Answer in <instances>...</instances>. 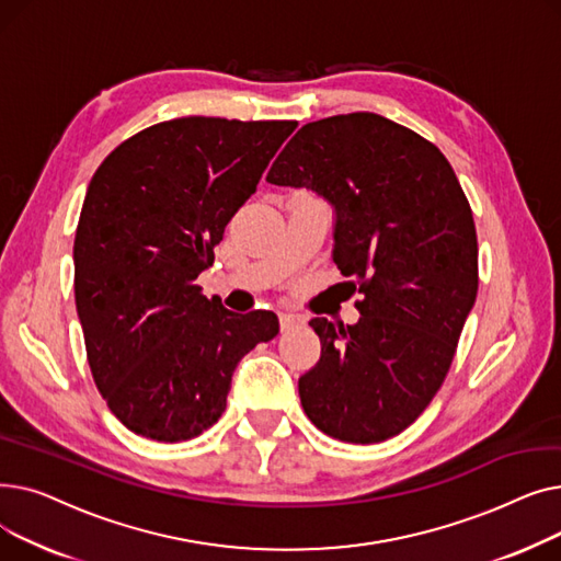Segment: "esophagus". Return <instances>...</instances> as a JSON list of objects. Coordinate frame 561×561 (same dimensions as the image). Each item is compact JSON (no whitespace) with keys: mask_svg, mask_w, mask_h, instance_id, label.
Segmentation results:
<instances>
[{"mask_svg":"<svg viewBox=\"0 0 561 561\" xmlns=\"http://www.w3.org/2000/svg\"><path fill=\"white\" fill-rule=\"evenodd\" d=\"M300 322H302L300 316H293V313H282V316H279V328H282V332H288V330H293V328H298Z\"/></svg>","mask_w":561,"mask_h":561,"instance_id":"34e87169","label":"esophagus"}]
</instances>
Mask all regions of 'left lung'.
<instances>
[{
  "label": "left lung",
  "instance_id": "obj_1",
  "mask_svg": "<svg viewBox=\"0 0 561 561\" xmlns=\"http://www.w3.org/2000/svg\"><path fill=\"white\" fill-rule=\"evenodd\" d=\"M265 182L334 206V263L364 293L355 325L309 322L320 362L298 381L305 414L347 444L400 434L444 385L478 298V233L453 165L416 131L362 111L305 125Z\"/></svg>",
  "mask_w": 561,
  "mask_h": 561
}]
</instances>
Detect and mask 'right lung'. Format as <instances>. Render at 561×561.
I'll list each match as a JSON object with an SVG mask.
<instances>
[{
  "mask_svg": "<svg viewBox=\"0 0 561 561\" xmlns=\"http://www.w3.org/2000/svg\"><path fill=\"white\" fill-rule=\"evenodd\" d=\"M296 127L176 117L117 145L88 184L75 302L95 387L134 434L180 444L209 430L236 366L277 336L273 311H227L195 279Z\"/></svg>",
  "mask_w": 561,
  "mask_h": 561,
  "instance_id": "obj_1",
  "label": "right lung"
}]
</instances>
